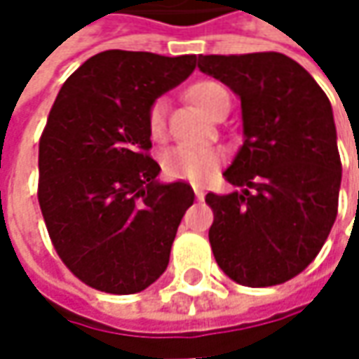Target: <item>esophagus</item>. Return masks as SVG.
Wrapping results in <instances>:
<instances>
[{
    "label": "esophagus",
    "mask_w": 359,
    "mask_h": 359,
    "mask_svg": "<svg viewBox=\"0 0 359 359\" xmlns=\"http://www.w3.org/2000/svg\"><path fill=\"white\" fill-rule=\"evenodd\" d=\"M194 194H196V198H198V200H203V196H205V191H203V187H200V186H194Z\"/></svg>",
    "instance_id": "obj_1"
}]
</instances>
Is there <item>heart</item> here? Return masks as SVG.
Here are the masks:
<instances>
[{
  "label": "heart",
  "mask_w": 359,
  "mask_h": 359,
  "mask_svg": "<svg viewBox=\"0 0 359 359\" xmlns=\"http://www.w3.org/2000/svg\"><path fill=\"white\" fill-rule=\"evenodd\" d=\"M226 93V90L217 81H198L189 86L187 97L203 109L208 116H212L217 100ZM147 130L154 140H161L165 133V102L156 100L147 109ZM224 154L217 147L205 145H175L170 147L161 156L163 173L172 180H186L191 184L208 182L215 170L219 168Z\"/></svg>",
  "instance_id": "b5f03b06"
}]
</instances>
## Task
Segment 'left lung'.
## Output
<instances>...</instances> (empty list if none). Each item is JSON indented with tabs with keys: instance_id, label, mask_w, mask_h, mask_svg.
I'll return each instance as SVG.
<instances>
[{
	"instance_id": "left-lung-1",
	"label": "left lung",
	"mask_w": 359,
	"mask_h": 359,
	"mask_svg": "<svg viewBox=\"0 0 359 359\" xmlns=\"http://www.w3.org/2000/svg\"><path fill=\"white\" fill-rule=\"evenodd\" d=\"M198 67L241 102L243 144L224 172L238 189L205 196L215 262L241 285L287 282L316 259L338 215L332 104L299 63L276 51L200 55Z\"/></svg>"
}]
</instances>
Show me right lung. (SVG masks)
<instances>
[{
    "mask_svg": "<svg viewBox=\"0 0 359 359\" xmlns=\"http://www.w3.org/2000/svg\"><path fill=\"white\" fill-rule=\"evenodd\" d=\"M196 69V55L107 49L65 79L39 140L37 200L69 271L107 294L158 280L194 189L161 184L149 105Z\"/></svg>",
    "mask_w": 359,
    "mask_h": 359,
    "instance_id": "obj_1",
    "label": "right lung"
}]
</instances>
